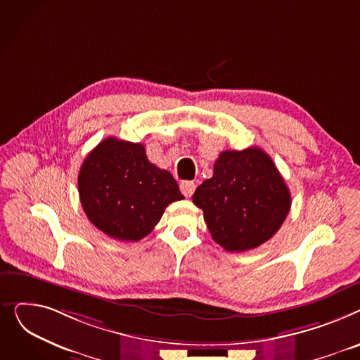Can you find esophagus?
<instances>
[{"label":"esophagus","mask_w":360,"mask_h":360,"mask_svg":"<svg viewBox=\"0 0 360 360\" xmlns=\"http://www.w3.org/2000/svg\"><path fill=\"white\" fill-rule=\"evenodd\" d=\"M195 188H196V184L193 181H181L180 183V190L186 198L192 196L195 193Z\"/></svg>","instance_id":"34e87169"}]
</instances>
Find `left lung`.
Listing matches in <instances>:
<instances>
[{
	"mask_svg": "<svg viewBox=\"0 0 360 360\" xmlns=\"http://www.w3.org/2000/svg\"><path fill=\"white\" fill-rule=\"evenodd\" d=\"M212 238L240 252L270 240L290 209L289 188L271 158L257 146L222 151L214 176L193 195Z\"/></svg>",
	"mask_w": 360,
	"mask_h": 360,
	"instance_id": "8db88e82",
	"label": "left lung"
}]
</instances>
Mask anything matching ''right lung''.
I'll return each mask as SVG.
<instances>
[{"instance_id":"add662e5","label":"right lung","mask_w":360,"mask_h":360,"mask_svg":"<svg viewBox=\"0 0 360 360\" xmlns=\"http://www.w3.org/2000/svg\"><path fill=\"white\" fill-rule=\"evenodd\" d=\"M78 192L91 224L119 241H139L164 209L181 200L177 181L148 161L142 143L105 138L84 160Z\"/></svg>"}]
</instances>
